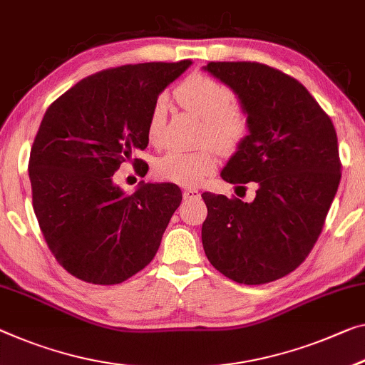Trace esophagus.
<instances>
[{
	"mask_svg": "<svg viewBox=\"0 0 365 365\" xmlns=\"http://www.w3.org/2000/svg\"><path fill=\"white\" fill-rule=\"evenodd\" d=\"M182 199L184 202H190V200H199L200 199V192L195 189H186L182 192Z\"/></svg>",
	"mask_w": 365,
	"mask_h": 365,
	"instance_id": "obj_1",
	"label": "esophagus"
}]
</instances>
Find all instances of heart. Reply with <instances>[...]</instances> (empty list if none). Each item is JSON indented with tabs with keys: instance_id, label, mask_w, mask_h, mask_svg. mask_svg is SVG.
I'll list each match as a JSON object with an SVG mask.
<instances>
[{
	"instance_id": "heart-1",
	"label": "heart",
	"mask_w": 365,
	"mask_h": 365,
	"mask_svg": "<svg viewBox=\"0 0 365 365\" xmlns=\"http://www.w3.org/2000/svg\"><path fill=\"white\" fill-rule=\"evenodd\" d=\"M175 98L182 109L202 117L200 142H210L222 153H233L250 133V115L245 106L235 101L227 83L204 73H192L175 88ZM168 117V99L158 96L151 104L147 119V138L151 145L163 140ZM215 153L210 147L195 151L170 150L158 156L153 173L160 179L194 187L215 171Z\"/></svg>"
}]
</instances>
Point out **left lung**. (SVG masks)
Instances as JSON below:
<instances>
[{
  "label": "left lung",
  "mask_w": 365,
  "mask_h": 365,
  "mask_svg": "<svg viewBox=\"0 0 365 365\" xmlns=\"http://www.w3.org/2000/svg\"><path fill=\"white\" fill-rule=\"evenodd\" d=\"M207 71L238 94L250 135L222 178L256 182L253 202L204 192L202 245L210 264L238 284L287 276L315 246L341 179L329 115L295 78L257 61H209Z\"/></svg>",
  "instance_id": "obj_1"
}]
</instances>
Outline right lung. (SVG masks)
Masks as SVG:
<instances>
[{
  "mask_svg": "<svg viewBox=\"0 0 365 365\" xmlns=\"http://www.w3.org/2000/svg\"><path fill=\"white\" fill-rule=\"evenodd\" d=\"M192 63L150 61L83 78L46 110L29 158L32 205L58 264L89 284L114 285L150 264L182 194L140 182L124 194L114 173L148 145L147 119L163 89ZM137 175L148 165L133 158Z\"/></svg>",
  "mask_w": 365,
  "mask_h": 365,
  "instance_id": "1",
  "label": "right lung"
}]
</instances>
